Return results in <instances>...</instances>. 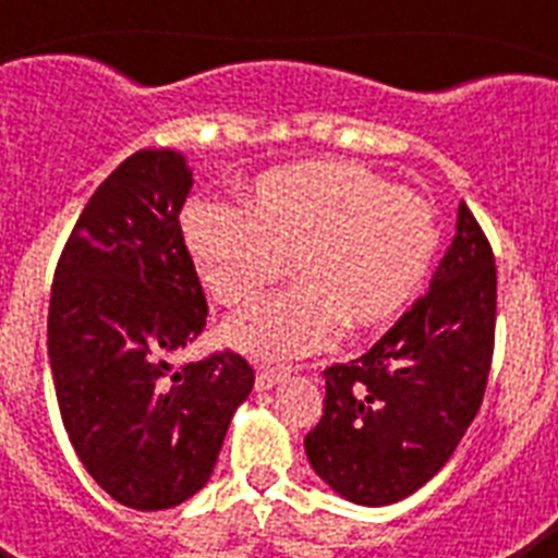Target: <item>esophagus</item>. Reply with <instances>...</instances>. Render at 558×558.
<instances>
[{
  "mask_svg": "<svg viewBox=\"0 0 558 558\" xmlns=\"http://www.w3.org/2000/svg\"><path fill=\"white\" fill-rule=\"evenodd\" d=\"M284 377H288V374H284L282 368H259V372H256V388H259V391H270V388L279 386Z\"/></svg>",
  "mask_w": 558,
  "mask_h": 558,
  "instance_id": "obj_1",
  "label": "esophagus"
}]
</instances>
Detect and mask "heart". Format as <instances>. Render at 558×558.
Segmentation results:
<instances>
[{
    "label": "heart",
    "instance_id": "b5f03b06",
    "mask_svg": "<svg viewBox=\"0 0 558 558\" xmlns=\"http://www.w3.org/2000/svg\"><path fill=\"white\" fill-rule=\"evenodd\" d=\"M186 254L211 299L254 304L288 274L295 288L236 315L226 340L256 360L304 357L340 327L391 324L425 282L438 245L433 209L357 161H299L263 172L240 198L195 201L181 215Z\"/></svg>",
    "mask_w": 558,
    "mask_h": 558
}]
</instances>
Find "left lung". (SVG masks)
<instances>
[{
    "label": "left lung",
    "mask_w": 558,
    "mask_h": 558,
    "mask_svg": "<svg viewBox=\"0 0 558 558\" xmlns=\"http://www.w3.org/2000/svg\"><path fill=\"white\" fill-rule=\"evenodd\" d=\"M495 310V256L461 201L430 290L366 354L324 372V416L304 438L315 475L357 506L422 489L481 408Z\"/></svg>",
    "instance_id": "obj_1"
}]
</instances>
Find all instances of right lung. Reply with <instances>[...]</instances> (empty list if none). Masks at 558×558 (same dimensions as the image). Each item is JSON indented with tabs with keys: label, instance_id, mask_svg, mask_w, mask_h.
<instances>
[{
	"label": "right lung",
	"instance_id": "add662e5",
	"mask_svg": "<svg viewBox=\"0 0 558 558\" xmlns=\"http://www.w3.org/2000/svg\"><path fill=\"white\" fill-rule=\"evenodd\" d=\"M190 190L181 153L128 156L77 218L49 299V366L69 441L113 500L140 511L204 489L254 388V368L234 352L170 366L209 313L179 223Z\"/></svg>",
	"mask_w": 558,
	"mask_h": 558
}]
</instances>
